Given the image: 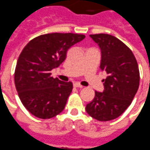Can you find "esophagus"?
I'll use <instances>...</instances> for the list:
<instances>
[{"mask_svg":"<svg viewBox=\"0 0 150 150\" xmlns=\"http://www.w3.org/2000/svg\"><path fill=\"white\" fill-rule=\"evenodd\" d=\"M73 86H74L75 87H77V88H82V87H83V86L80 85V84H79V83H77V82L73 83Z\"/></svg>","mask_w":150,"mask_h":150,"instance_id":"34e87169","label":"esophagus"}]
</instances>
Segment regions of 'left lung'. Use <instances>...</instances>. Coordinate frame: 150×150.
<instances>
[{
	"instance_id": "1",
	"label": "left lung",
	"mask_w": 150,
	"mask_h": 150,
	"mask_svg": "<svg viewBox=\"0 0 150 150\" xmlns=\"http://www.w3.org/2000/svg\"><path fill=\"white\" fill-rule=\"evenodd\" d=\"M101 50L100 68L107 73L103 91H95L86 106L92 118L107 121L119 117L128 108L138 91L139 72L130 49L115 36L107 34L90 35Z\"/></svg>"
}]
</instances>
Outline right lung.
<instances>
[{"mask_svg": "<svg viewBox=\"0 0 150 150\" xmlns=\"http://www.w3.org/2000/svg\"><path fill=\"white\" fill-rule=\"evenodd\" d=\"M85 35L53 33L30 40L17 60L15 84L22 104L40 119L62 112L73 90V83L51 77V71L66 59L68 50Z\"/></svg>", "mask_w": 150, "mask_h": 150, "instance_id": "right-lung-1", "label": "right lung"}]
</instances>
